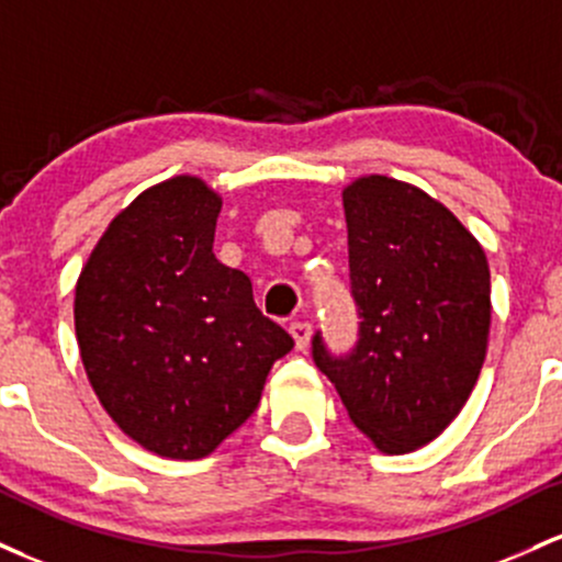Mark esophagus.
<instances>
[{"label":"esophagus","instance_id":"esophagus-1","mask_svg":"<svg viewBox=\"0 0 562 562\" xmlns=\"http://www.w3.org/2000/svg\"><path fill=\"white\" fill-rule=\"evenodd\" d=\"M289 331H292V337H294V345H297V350H305L307 345H311V334H313V326L307 324V321H294V324L289 326Z\"/></svg>","mask_w":562,"mask_h":562}]
</instances>
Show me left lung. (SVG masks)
Wrapping results in <instances>:
<instances>
[{"label":"left lung","instance_id":"8db88e82","mask_svg":"<svg viewBox=\"0 0 562 562\" xmlns=\"http://www.w3.org/2000/svg\"><path fill=\"white\" fill-rule=\"evenodd\" d=\"M358 342L345 356L313 337V361L352 425L384 453L438 438L462 412L485 361V251L443 204L369 175L342 191Z\"/></svg>","mask_w":562,"mask_h":562}]
</instances>
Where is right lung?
<instances>
[{"mask_svg":"<svg viewBox=\"0 0 562 562\" xmlns=\"http://www.w3.org/2000/svg\"><path fill=\"white\" fill-rule=\"evenodd\" d=\"M223 199L180 175L119 212L81 270L74 321L87 376L143 449L201 459L255 414L294 348L241 270L214 257Z\"/></svg>","mask_w":562,"mask_h":562,"instance_id":"1","label":"right lung"}]
</instances>
